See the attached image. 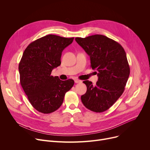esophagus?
Masks as SVG:
<instances>
[{
	"mask_svg": "<svg viewBox=\"0 0 150 150\" xmlns=\"http://www.w3.org/2000/svg\"><path fill=\"white\" fill-rule=\"evenodd\" d=\"M82 81L81 80H75V83H81Z\"/></svg>",
	"mask_w": 150,
	"mask_h": 150,
	"instance_id": "1",
	"label": "esophagus"
}]
</instances>
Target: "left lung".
<instances>
[{
  "label": "left lung",
  "mask_w": 150,
  "mask_h": 150,
  "mask_svg": "<svg viewBox=\"0 0 150 150\" xmlns=\"http://www.w3.org/2000/svg\"><path fill=\"white\" fill-rule=\"evenodd\" d=\"M75 41L90 57L91 66L98 77L96 86L83 81L87 91L81 97L82 103L92 111L104 112L124 92L130 73L127 54L119 43L104 35L76 38Z\"/></svg>",
  "instance_id": "obj_1"
}]
</instances>
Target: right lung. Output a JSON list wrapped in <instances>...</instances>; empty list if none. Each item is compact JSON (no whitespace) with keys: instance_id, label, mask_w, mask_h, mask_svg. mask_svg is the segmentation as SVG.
<instances>
[{"instance_id":"right-lung-1","label":"right lung","mask_w":150,"mask_h":150,"mask_svg":"<svg viewBox=\"0 0 150 150\" xmlns=\"http://www.w3.org/2000/svg\"><path fill=\"white\" fill-rule=\"evenodd\" d=\"M49 35L31 42L23 52L19 64L20 83L31 105L38 111L50 114L62 104L65 93L74 84L51 75L61 64L62 52L74 41Z\"/></svg>"}]
</instances>
